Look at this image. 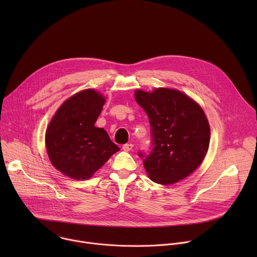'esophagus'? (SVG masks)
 Listing matches in <instances>:
<instances>
[{"label": "esophagus", "instance_id": "esophagus-1", "mask_svg": "<svg viewBox=\"0 0 257 257\" xmlns=\"http://www.w3.org/2000/svg\"><path fill=\"white\" fill-rule=\"evenodd\" d=\"M122 149H123V151H125V152H129V151H131V150L133 149V144H132V143H126V144H124V145L122 146Z\"/></svg>", "mask_w": 257, "mask_h": 257}]
</instances>
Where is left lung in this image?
Returning a JSON list of instances; mask_svg holds the SVG:
<instances>
[{"instance_id": "8db88e82", "label": "left lung", "mask_w": 257, "mask_h": 257, "mask_svg": "<svg viewBox=\"0 0 257 257\" xmlns=\"http://www.w3.org/2000/svg\"><path fill=\"white\" fill-rule=\"evenodd\" d=\"M135 99L149 116L152 149L139 152L152 181L171 185L189 176L203 161L209 125L202 108L190 97L169 88L136 90Z\"/></svg>"}]
</instances>
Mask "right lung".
Segmentation results:
<instances>
[{"label":"right lung","instance_id":"1","mask_svg":"<svg viewBox=\"0 0 257 257\" xmlns=\"http://www.w3.org/2000/svg\"><path fill=\"white\" fill-rule=\"evenodd\" d=\"M104 101L95 90H83L66 100L52 119L46 133L47 152L64 175L89 179L120 151L102 128L94 127Z\"/></svg>","mask_w":257,"mask_h":257}]
</instances>
